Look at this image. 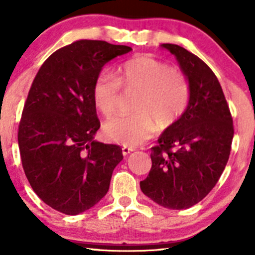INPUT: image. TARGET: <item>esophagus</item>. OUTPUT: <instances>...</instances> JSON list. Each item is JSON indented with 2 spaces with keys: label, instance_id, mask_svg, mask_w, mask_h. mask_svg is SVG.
<instances>
[{
  "label": "esophagus",
  "instance_id": "1",
  "mask_svg": "<svg viewBox=\"0 0 255 255\" xmlns=\"http://www.w3.org/2000/svg\"><path fill=\"white\" fill-rule=\"evenodd\" d=\"M122 150H123V154L128 155V154H130L131 152H133V150H135V149H133L132 147H127V146H124V147H123V148H122Z\"/></svg>",
  "mask_w": 255,
  "mask_h": 255
}]
</instances>
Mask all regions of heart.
<instances>
[{
    "mask_svg": "<svg viewBox=\"0 0 255 255\" xmlns=\"http://www.w3.org/2000/svg\"><path fill=\"white\" fill-rule=\"evenodd\" d=\"M122 87L137 91L133 109L137 113L118 116L105 125L106 136L123 146H138L159 128H168L180 119L190 102V83L185 74L148 56L128 59L117 76L102 73L92 86L94 105L105 117L116 113Z\"/></svg>",
    "mask_w": 255,
    "mask_h": 255,
    "instance_id": "1",
    "label": "heart"
}]
</instances>
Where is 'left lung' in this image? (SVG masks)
I'll return each instance as SVG.
<instances>
[{
    "label": "left lung",
    "instance_id": "left-lung-1",
    "mask_svg": "<svg viewBox=\"0 0 255 255\" xmlns=\"http://www.w3.org/2000/svg\"><path fill=\"white\" fill-rule=\"evenodd\" d=\"M176 57L190 83V102L177 122L152 147V168L141 191L168 209H187L201 202L220 179L231 150L234 124L213 70L181 46L163 43Z\"/></svg>",
    "mask_w": 255,
    "mask_h": 255
}]
</instances>
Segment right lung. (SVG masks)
Here are the masks:
<instances>
[{
  "label": "right lung",
  "instance_id": "add662e5",
  "mask_svg": "<svg viewBox=\"0 0 255 255\" xmlns=\"http://www.w3.org/2000/svg\"><path fill=\"white\" fill-rule=\"evenodd\" d=\"M132 48L79 40L51 54L32 81L18 128L26 179L53 209L78 215L109 190L122 148L94 139L101 127L92 86L103 65Z\"/></svg>",
  "mask_w": 255,
  "mask_h": 255
}]
</instances>
